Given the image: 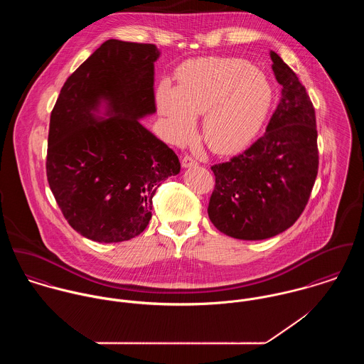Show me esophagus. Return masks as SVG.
Wrapping results in <instances>:
<instances>
[{
    "label": "esophagus",
    "instance_id": "esophagus-1",
    "mask_svg": "<svg viewBox=\"0 0 364 364\" xmlns=\"http://www.w3.org/2000/svg\"><path fill=\"white\" fill-rule=\"evenodd\" d=\"M182 166L183 168H192V166H196L198 165V161L195 159V158H192V156H185L182 158Z\"/></svg>",
    "mask_w": 364,
    "mask_h": 364
}]
</instances>
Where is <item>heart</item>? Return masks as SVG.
<instances>
[{
  "label": "heart",
  "instance_id": "b5f03b06",
  "mask_svg": "<svg viewBox=\"0 0 364 364\" xmlns=\"http://www.w3.org/2000/svg\"><path fill=\"white\" fill-rule=\"evenodd\" d=\"M178 87L164 81L156 106L173 143H186L203 116L208 147L221 154L244 150L259 134L273 104L269 78L251 63L234 57H205L182 64Z\"/></svg>",
  "mask_w": 364,
  "mask_h": 364
}]
</instances>
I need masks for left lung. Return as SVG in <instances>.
I'll return each mask as SVG.
<instances>
[{
    "label": "left lung",
    "mask_w": 364,
    "mask_h": 364,
    "mask_svg": "<svg viewBox=\"0 0 364 364\" xmlns=\"http://www.w3.org/2000/svg\"><path fill=\"white\" fill-rule=\"evenodd\" d=\"M282 98L266 133L242 154L211 166L215 186L208 218L223 234L266 240L291 227L306 208L318 173L311 100L296 73L270 52Z\"/></svg>",
    "instance_id": "obj_1"
}]
</instances>
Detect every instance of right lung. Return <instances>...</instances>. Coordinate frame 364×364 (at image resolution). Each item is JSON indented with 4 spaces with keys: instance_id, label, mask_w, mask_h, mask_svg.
<instances>
[{
    "instance_id": "right-lung-1",
    "label": "right lung",
    "mask_w": 364,
    "mask_h": 364,
    "mask_svg": "<svg viewBox=\"0 0 364 364\" xmlns=\"http://www.w3.org/2000/svg\"><path fill=\"white\" fill-rule=\"evenodd\" d=\"M156 45L106 41L64 82L50 116L46 172L68 224L97 242L146 230L176 154L139 120L156 113Z\"/></svg>"
}]
</instances>
